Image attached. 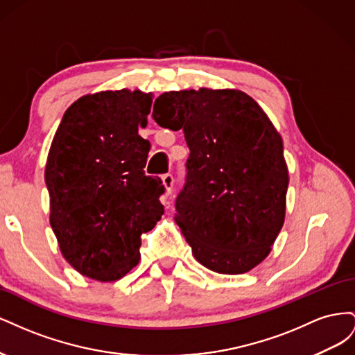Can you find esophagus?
<instances>
[{
    "label": "esophagus",
    "mask_w": 355,
    "mask_h": 355,
    "mask_svg": "<svg viewBox=\"0 0 355 355\" xmlns=\"http://www.w3.org/2000/svg\"><path fill=\"white\" fill-rule=\"evenodd\" d=\"M161 180H163V185L166 188V192L167 194H171L173 192V187H175V178L171 173H166L161 176Z\"/></svg>",
    "instance_id": "34e87169"
}]
</instances>
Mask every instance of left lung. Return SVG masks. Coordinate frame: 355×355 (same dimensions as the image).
<instances>
[{
    "label": "left lung",
    "instance_id": "1",
    "mask_svg": "<svg viewBox=\"0 0 355 355\" xmlns=\"http://www.w3.org/2000/svg\"><path fill=\"white\" fill-rule=\"evenodd\" d=\"M153 118L185 133L189 157L175 220L192 254L214 272L250 271L284 223L282 136L250 96L231 89L166 92Z\"/></svg>",
    "mask_w": 355,
    "mask_h": 355
}]
</instances>
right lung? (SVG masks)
<instances>
[{"label":"right lung","mask_w":355,"mask_h":355,"mask_svg":"<svg viewBox=\"0 0 355 355\" xmlns=\"http://www.w3.org/2000/svg\"><path fill=\"white\" fill-rule=\"evenodd\" d=\"M153 94L83 96L63 114L46 164L50 225L63 257L80 274L120 280L139 263L141 235L164 213L163 180L145 175Z\"/></svg>","instance_id":"add662e5"}]
</instances>
